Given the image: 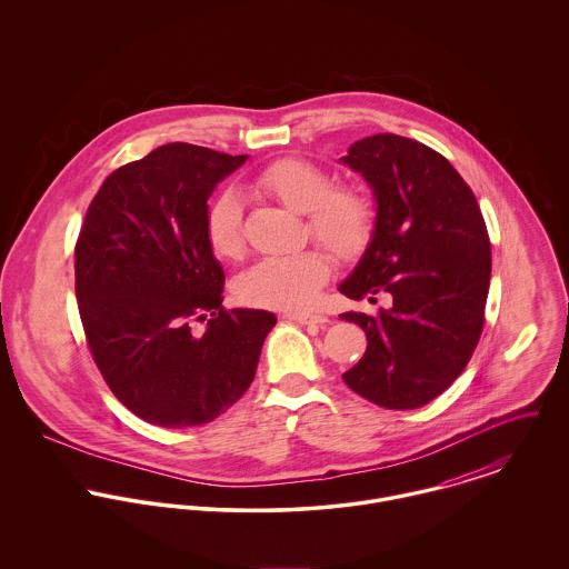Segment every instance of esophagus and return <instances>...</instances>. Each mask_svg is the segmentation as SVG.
Segmentation results:
<instances>
[{"instance_id": "1", "label": "esophagus", "mask_w": 569, "mask_h": 569, "mask_svg": "<svg viewBox=\"0 0 569 569\" xmlns=\"http://www.w3.org/2000/svg\"><path fill=\"white\" fill-rule=\"evenodd\" d=\"M284 320H291V322H298V325H326L328 322V318H325V316L300 313V311H287Z\"/></svg>"}]
</instances>
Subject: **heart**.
Wrapping results in <instances>:
<instances>
[{
    "instance_id": "1",
    "label": "heart",
    "mask_w": 569,
    "mask_h": 569,
    "mask_svg": "<svg viewBox=\"0 0 569 569\" xmlns=\"http://www.w3.org/2000/svg\"><path fill=\"white\" fill-rule=\"evenodd\" d=\"M253 186L307 217L309 234L326 251L350 262L363 256L377 230L372 199L357 186H332L325 166L305 158H280L260 168ZM206 241L223 260L243 253V206L234 190L219 192L206 210ZM330 273L322 249L271 256L237 278V298L256 309H305Z\"/></svg>"
}]
</instances>
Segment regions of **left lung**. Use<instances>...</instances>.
Masks as SVG:
<instances>
[{"label": "left lung", "mask_w": 569, "mask_h": 569, "mask_svg": "<svg viewBox=\"0 0 569 569\" xmlns=\"http://www.w3.org/2000/svg\"><path fill=\"white\" fill-rule=\"evenodd\" d=\"M375 188L377 230L339 291L390 309L348 311L368 348L343 372L346 386L386 409H416L440 397L467 368L482 328L490 241L478 199L438 151L395 133L355 142L341 158Z\"/></svg>", "instance_id": "left-lung-1"}]
</instances>
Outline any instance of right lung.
Wrapping results in <instances>:
<instances>
[{"label":"right lung","mask_w":569,"mask_h":569,"mask_svg":"<svg viewBox=\"0 0 569 569\" xmlns=\"http://www.w3.org/2000/svg\"><path fill=\"white\" fill-rule=\"evenodd\" d=\"M244 160L163 144L116 168L87 208L74 249L87 346L113 397L151 425L228 411L276 325L273 313L223 307L226 273L206 241L208 197Z\"/></svg>","instance_id":"right-lung-1"}]
</instances>
